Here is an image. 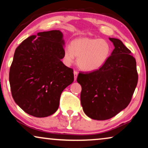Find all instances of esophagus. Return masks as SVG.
Returning <instances> with one entry per match:
<instances>
[{
	"mask_svg": "<svg viewBox=\"0 0 148 148\" xmlns=\"http://www.w3.org/2000/svg\"><path fill=\"white\" fill-rule=\"evenodd\" d=\"M74 79L75 80L77 79V75H78V72L77 71H74Z\"/></svg>",
	"mask_w": 148,
	"mask_h": 148,
	"instance_id": "1",
	"label": "esophagus"
}]
</instances>
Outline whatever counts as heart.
Masks as SVG:
<instances>
[{
    "instance_id": "heart-1",
    "label": "heart",
    "mask_w": 148,
    "mask_h": 148,
    "mask_svg": "<svg viewBox=\"0 0 148 148\" xmlns=\"http://www.w3.org/2000/svg\"><path fill=\"white\" fill-rule=\"evenodd\" d=\"M111 46L107 40L98 38H82L73 40L70 47L64 51V58L67 64L77 57L79 67L86 71H94L102 68L111 54Z\"/></svg>"
}]
</instances>
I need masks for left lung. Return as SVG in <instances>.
<instances>
[{"label": "left lung", "mask_w": 148, "mask_h": 148, "mask_svg": "<svg viewBox=\"0 0 148 148\" xmlns=\"http://www.w3.org/2000/svg\"><path fill=\"white\" fill-rule=\"evenodd\" d=\"M114 49L106 64L92 72H80L81 104L92 119L107 120L130 103L138 81L136 60L120 40L109 38Z\"/></svg>", "instance_id": "obj_1"}]
</instances>
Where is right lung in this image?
<instances>
[{"instance_id": "obj_1", "label": "right lung", "mask_w": 148, "mask_h": 148, "mask_svg": "<svg viewBox=\"0 0 148 148\" xmlns=\"http://www.w3.org/2000/svg\"><path fill=\"white\" fill-rule=\"evenodd\" d=\"M64 42L59 30L29 36L16 48L9 70L13 100L26 113L46 117L58 110L62 91L74 81L73 69L61 61Z\"/></svg>"}]
</instances>
